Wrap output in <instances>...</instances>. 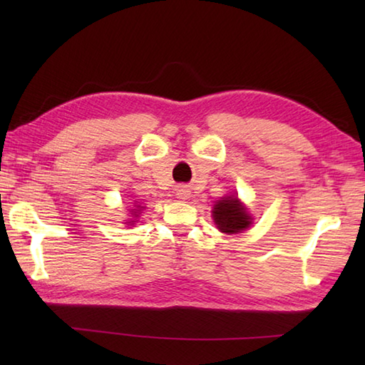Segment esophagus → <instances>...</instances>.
<instances>
[{
	"mask_svg": "<svg viewBox=\"0 0 365 365\" xmlns=\"http://www.w3.org/2000/svg\"><path fill=\"white\" fill-rule=\"evenodd\" d=\"M175 196H177L178 199L185 200V199L190 197V191H188L187 188H185V187H178V188L175 190Z\"/></svg>",
	"mask_w": 365,
	"mask_h": 365,
	"instance_id": "esophagus-1",
	"label": "esophagus"
}]
</instances>
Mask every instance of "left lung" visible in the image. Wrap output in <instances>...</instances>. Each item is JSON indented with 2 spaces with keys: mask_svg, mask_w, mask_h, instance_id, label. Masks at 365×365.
Returning <instances> with one entry per match:
<instances>
[{
  "mask_svg": "<svg viewBox=\"0 0 365 365\" xmlns=\"http://www.w3.org/2000/svg\"><path fill=\"white\" fill-rule=\"evenodd\" d=\"M212 216L216 227L224 234H240L252 224V216L247 213L246 207L240 202L235 195L224 196L215 204Z\"/></svg>",
  "mask_w": 365,
  "mask_h": 365,
  "instance_id": "obj_1",
  "label": "left lung"
}]
</instances>
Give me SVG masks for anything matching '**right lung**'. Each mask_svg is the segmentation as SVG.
<instances>
[{
	"label": "right lung",
	"mask_w": 365,
	"mask_h": 365,
	"mask_svg": "<svg viewBox=\"0 0 365 365\" xmlns=\"http://www.w3.org/2000/svg\"><path fill=\"white\" fill-rule=\"evenodd\" d=\"M143 208H144V207H141V204L135 205V208H131V216H133V218H138V216H139V213H141ZM130 222L133 224V222H136V221H130Z\"/></svg>",
	"instance_id": "right-lung-1"
}]
</instances>
